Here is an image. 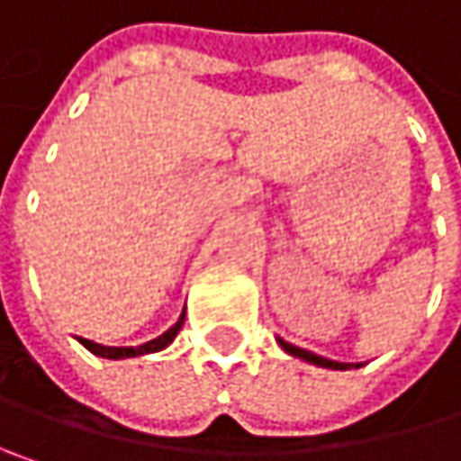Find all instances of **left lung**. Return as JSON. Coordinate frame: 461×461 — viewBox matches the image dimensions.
Returning a JSON list of instances; mask_svg holds the SVG:
<instances>
[{
    "label": "left lung",
    "mask_w": 461,
    "mask_h": 461,
    "mask_svg": "<svg viewBox=\"0 0 461 461\" xmlns=\"http://www.w3.org/2000/svg\"><path fill=\"white\" fill-rule=\"evenodd\" d=\"M277 344L288 352V355H294V357H299V360H307V363H312V366H321V368H333V371H347V368H360V363H355V366H349V363H339V360H328V357H322V355H315V352H310V349H302V347H294V344H288V341H283V339H277Z\"/></svg>",
    "instance_id": "left-lung-1"
}]
</instances>
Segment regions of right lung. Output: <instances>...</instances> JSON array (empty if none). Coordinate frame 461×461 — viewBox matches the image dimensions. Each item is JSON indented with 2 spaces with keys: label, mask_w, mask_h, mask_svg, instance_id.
Segmentation results:
<instances>
[{
  "label": "right lung",
  "mask_w": 461,
  "mask_h": 461,
  "mask_svg": "<svg viewBox=\"0 0 461 461\" xmlns=\"http://www.w3.org/2000/svg\"><path fill=\"white\" fill-rule=\"evenodd\" d=\"M184 318H186V310L181 312V318H178L176 325H170L162 336H157V339H151V341H146V344H140V347H104V344H95V341L82 339V336H77V339H79V344H82L85 349H90V352H93V355H98V357L122 360V357H136V355H149V352H159V349H165V347L176 339V333L181 330Z\"/></svg>",
  "instance_id": "add662e5"
}]
</instances>
